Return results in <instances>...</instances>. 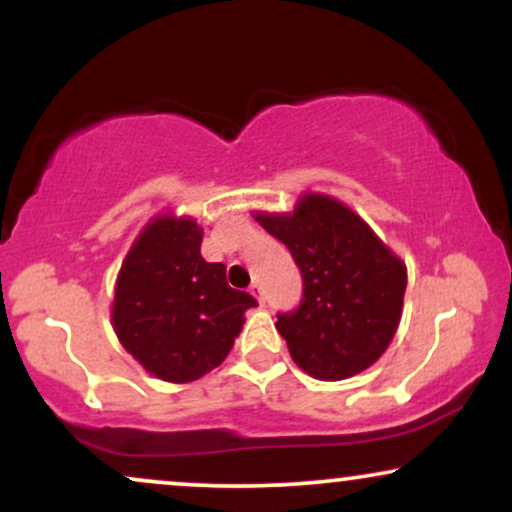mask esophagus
Here are the masks:
<instances>
[{
	"mask_svg": "<svg viewBox=\"0 0 512 512\" xmlns=\"http://www.w3.org/2000/svg\"><path fill=\"white\" fill-rule=\"evenodd\" d=\"M250 293H252V296H255L257 303L264 305V293H262V286L260 284H252L250 286Z\"/></svg>",
	"mask_w": 512,
	"mask_h": 512,
	"instance_id": "34e87169",
	"label": "esophagus"
}]
</instances>
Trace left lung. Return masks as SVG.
Returning a JSON list of instances; mask_svg holds the SVG:
<instances>
[{
    "label": "left lung",
    "instance_id": "8db88e82",
    "mask_svg": "<svg viewBox=\"0 0 512 512\" xmlns=\"http://www.w3.org/2000/svg\"><path fill=\"white\" fill-rule=\"evenodd\" d=\"M252 216L303 274L301 305L276 322L298 368L344 380L373 366L402 320L404 262L354 209L322 192H305L286 214Z\"/></svg>",
    "mask_w": 512,
    "mask_h": 512
}]
</instances>
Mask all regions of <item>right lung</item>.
<instances>
[{
	"label": "right lung",
	"mask_w": 512,
	"mask_h": 512,
	"mask_svg": "<svg viewBox=\"0 0 512 512\" xmlns=\"http://www.w3.org/2000/svg\"><path fill=\"white\" fill-rule=\"evenodd\" d=\"M192 216L158 214L139 231L115 281L110 320L120 344L146 373L192 383L221 366L257 305L228 286L226 267L202 257Z\"/></svg>",
	"instance_id": "1"
}]
</instances>
